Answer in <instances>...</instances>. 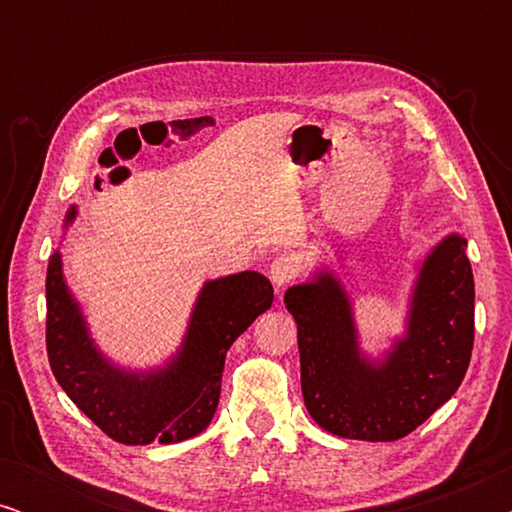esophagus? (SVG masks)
I'll use <instances>...</instances> for the list:
<instances>
[{
    "label": "esophagus",
    "instance_id": "1",
    "mask_svg": "<svg viewBox=\"0 0 512 512\" xmlns=\"http://www.w3.org/2000/svg\"><path fill=\"white\" fill-rule=\"evenodd\" d=\"M268 275L277 289H284L286 284H291L298 277V261L291 254H279L272 258Z\"/></svg>",
    "mask_w": 512,
    "mask_h": 512
}]
</instances>
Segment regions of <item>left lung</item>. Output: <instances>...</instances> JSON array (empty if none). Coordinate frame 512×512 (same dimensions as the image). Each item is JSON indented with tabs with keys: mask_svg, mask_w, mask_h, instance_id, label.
Returning a JSON list of instances; mask_svg holds the SVG:
<instances>
[{
	"mask_svg": "<svg viewBox=\"0 0 512 512\" xmlns=\"http://www.w3.org/2000/svg\"><path fill=\"white\" fill-rule=\"evenodd\" d=\"M284 303L298 324L307 412L340 438L391 443L408 436L450 401L471 363L475 284L459 235L426 256L408 333L382 361L361 354L352 305L331 272L291 286Z\"/></svg>",
	"mask_w": 512,
	"mask_h": 512,
	"instance_id": "left-lung-1",
	"label": "left lung"
}]
</instances>
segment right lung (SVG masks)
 <instances>
[{
  "instance_id": "1",
  "label": "right lung",
  "mask_w": 512,
  "mask_h": 512,
  "mask_svg": "<svg viewBox=\"0 0 512 512\" xmlns=\"http://www.w3.org/2000/svg\"><path fill=\"white\" fill-rule=\"evenodd\" d=\"M74 216L76 207L67 212L65 226ZM272 298L268 277L254 270L207 282L177 356L160 370L128 373L97 352L55 251L46 272L48 363L76 408L116 443H179L212 422L226 352L268 310Z\"/></svg>"
}]
</instances>
